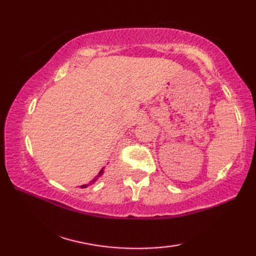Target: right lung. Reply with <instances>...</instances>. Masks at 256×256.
Listing matches in <instances>:
<instances>
[{
    "instance_id": "add662e5",
    "label": "right lung",
    "mask_w": 256,
    "mask_h": 256,
    "mask_svg": "<svg viewBox=\"0 0 256 256\" xmlns=\"http://www.w3.org/2000/svg\"><path fill=\"white\" fill-rule=\"evenodd\" d=\"M103 172H104V167L102 168V170L99 172V174H98V176L94 178V179H92V180L90 182V184H94V182H96V179L99 178L100 176H102V174H103ZM86 187H88V184H82V186H81V188H86Z\"/></svg>"
}]
</instances>
